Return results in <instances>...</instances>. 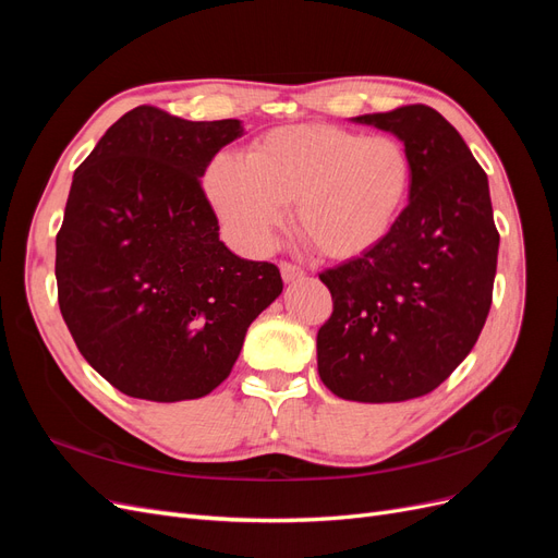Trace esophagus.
<instances>
[{"label":"esophagus","instance_id":"1","mask_svg":"<svg viewBox=\"0 0 558 558\" xmlns=\"http://www.w3.org/2000/svg\"><path fill=\"white\" fill-rule=\"evenodd\" d=\"M279 269H281V277H283V281H286V283L298 281V279H302V277L307 275L305 269H302L300 265L289 263V260H281V263H279Z\"/></svg>","mask_w":558,"mask_h":558}]
</instances>
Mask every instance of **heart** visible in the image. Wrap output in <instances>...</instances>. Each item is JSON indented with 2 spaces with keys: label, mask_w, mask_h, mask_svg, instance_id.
I'll use <instances>...</instances> for the list:
<instances>
[{
  "label": "heart",
  "mask_w": 558,
  "mask_h": 558,
  "mask_svg": "<svg viewBox=\"0 0 558 558\" xmlns=\"http://www.w3.org/2000/svg\"><path fill=\"white\" fill-rule=\"evenodd\" d=\"M412 179L410 150L391 134L305 123L265 132L246 158H214L202 185L246 251H267L286 205H295L302 238L328 258H356L398 226Z\"/></svg>",
  "instance_id": "heart-1"
}]
</instances>
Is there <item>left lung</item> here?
<instances>
[{"label":"left lung","mask_w":558,"mask_h":558,"mask_svg":"<svg viewBox=\"0 0 558 558\" xmlns=\"http://www.w3.org/2000/svg\"><path fill=\"white\" fill-rule=\"evenodd\" d=\"M353 121L400 137L414 179L391 234L318 275L332 295L318 375L344 400L402 402L435 391L475 347L500 234L486 172L445 116L408 105Z\"/></svg>","instance_id":"obj_1"}]
</instances>
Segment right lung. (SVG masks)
I'll return each mask as SVG.
<instances>
[{
    "label": "right lung",
    "mask_w": 558,
    "mask_h": 558,
    "mask_svg": "<svg viewBox=\"0 0 558 558\" xmlns=\"http://www.w3.org/2000/svg\"><path fill=\"white\" fill-rule=\"evenodd\" d=\"M242 134L234 118L195 123L142 105L76 167L56 238L58 302L81 356L125 396L211 393L283 289L275 263L218 240L199 183Z\"/></svg>",
    "instance_id": "1"
}]
</instances>
